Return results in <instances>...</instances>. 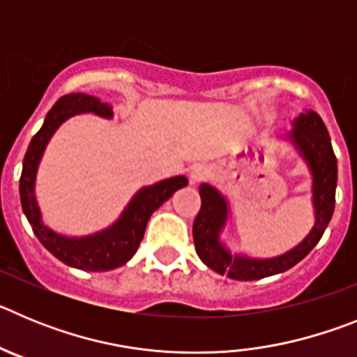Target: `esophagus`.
Here are the masks:
<instances>
[{
    "label": "esophagus",
    "mask_w": 357,
    "mask_h": 357,
    "mask_svg": "<svg viewBox=\"0 0 357 357\" xmlns=\"http://www.w3.org/2000/svg\"><path fill=\"white\" fill-rule=\"evenodd\" d=\"M207 176H209V172H207L204 166H195V168H191V172H189V182L191 184H200V182L207 181Z\"/></svg>",
    "instance_id": "esophagus-1"
}]
</instances>
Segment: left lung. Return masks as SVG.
Segmentation results:
<instances>
[{
    "instance_id": "8db88e82",
    "label": "left lung",
    "mask_w": 357,
    "mask_h": 357,
    "mask_svg": "<svg viewBox=\"0 0 357 357\" xmlns=\"http://www.w3.org/2000/svg\"><path fill=\"white\" fill-rule=\"evenodd\" d=\"M286 139L301 153L313 176V229L296 247L277 257L255 259L243 254H232L222 241V232L229 222V202L214 185L202 184V207L193 223L195 248L202 263L220 275L236 280H257L286 272L317 247L329 225L334 213L338 160L326 125L314 110H305L295 118Z\"/></svg>"
}]
</instances>
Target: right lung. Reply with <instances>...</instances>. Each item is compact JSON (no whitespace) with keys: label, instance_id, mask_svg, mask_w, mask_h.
Returning a JSON list of instances; mask_svg holds the SVG:
<instances>
[{"label":"right lung","instance_id":"1","mask_svg":"<svg viewBox=\"0 0 357 357\" xmlns=\"http://www.w3.org/2000/svg\"><path fill=\"white\" fill-rule=\"evenodd\" d=\"M84 112H93V114L107 119L114 116L112 105L103 103L96 96L73 93L59 98L44 118L40 130L31 137L26 155L23 159L19 195H21L23 213L33 229V234L56 259L68 266L78 268V270L109 272V270L123 266L132 259V255L139 248L144 229H146V223L153 211L159 209L175 191L188 185V178L184 175H178L157 182L153 185L141 188L128 202V206L123 209L121 216L112 225L100 232H94V234L69 238V236L59 234L48 225H44L43 214H40L36 198L37 168H39L44 150L48 146L56 128L73 116L84 114Z\"/></svg>","mask_w":357,"mask_h":357}]
</instances>
